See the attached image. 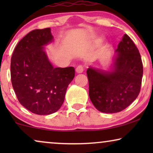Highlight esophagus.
I'll use <instances>...</instances> for the list:
<instances>
[{
    "mask_svg": "<svg viewBox=\"0 0 153 153\" xmlns=\"http://www.w3.org/2000/svg\"><path fill=\"white\" fill-rule=\"evenodd\" d=\"M76 72L78 74H80V73H82L83 72V68L81 65H79L76 68Z\"/></svg>",
    "mask_w": 153,
    "mask_h": 153,
    "instance_id": "obj_1",
    "label": "esophagus"
}]
</instances>
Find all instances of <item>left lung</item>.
I'll return each mask as SVG.
<instances>
[{"instance_id": "8db88e82", "label": "left lung", "mask_w": 153, "mask_h": 153, "mask_svg": "<svg viewBox=\"0 0 153 153\" xmlns=\"http://www.w3.org/2000/svg\"><path fill=\"white\" fill-rule=\"evenodd\" d=\"M114 70L104 72L90 68L86 74L89 97L103 113L120 112L139 95L143 77V63L139 49L127 34L118 45Z\"/></svg>"}]
</instances>
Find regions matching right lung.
Returning a JSON list of instances; mask_svg holds the SVG:
<instances>
[{
	"instance_id": "1",
	"label": "right lung",
	"mask_w": 153,
	"mask_h": 153,
	"mask_svg": "<svg viewBox=\"0 0 153 153\" xmlns=\"http://www.w3.org/2000/svg\"><path fill=\"white\" fill-rule=\"evenodd\" d=\"M53 40L51 28L35 29L19 42L11 58V81L22 106L33 114L49 115L64 102L74 77L73 67L53 68L43 46Z\"/></svg>"
}]
</instances>
